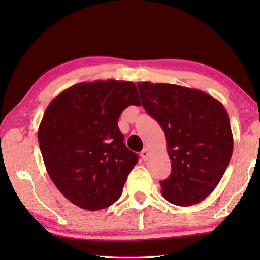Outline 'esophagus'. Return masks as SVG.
Returning <instances> with one entry per match:
<instances>
[{
    "label": "esophagus",
    "instance_id": "obj_1",
    "mask_svg": "<svg viewBox=\"0 0 260 260\" xmlns=\"http://www.w3.org/2000/svg\"><path fill=\"white\" fill-rule=\"evenodd\" d=\"M148 155H150V151H148V148L145 147L144 150L141 152V156L143 159H144V161H146V159L148 158Z\"/></svg>",
    "mask_w": 260,
    "mask_h": 260
}]
</instances>
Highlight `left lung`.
<instances>
[{"instance_id":"left-lung-1","label":"left lung","mask_w":260,"mask_h":260,"mask_svg":"<svg viewBox=\"0 0 260 260\" xmlns=\"http://www.w3.org/2000/svg\"><path fill=\"white\" fill-rule=\"evenodd\" d=\"M142 105L164 132L172 172L161 181L164 199L197 204L211 194L234 150L223 105L201 90L173 84L139 82Z\"/></svg>"}]
</instances>
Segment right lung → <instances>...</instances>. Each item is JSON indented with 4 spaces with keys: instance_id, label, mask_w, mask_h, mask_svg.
Here are the masks:
<instances>
[{
    "instance_id": "1",
    "label": "right lung",
    "mask_w": 260,
    "mask_h": 260,
    "mask_svg": "<svg viewBox=\"0 0 260 260\" xmlns=\"http://www.w3.org/2000/svg\"><path fill=\"white\" fill-rule=\"evenodd\" d=\"M131 105H141L134 82H80L48 105L38 141L47 172L64 198L90 211L112 206L137 163L118 128Z\"/></svg>"
}]
</instances>
